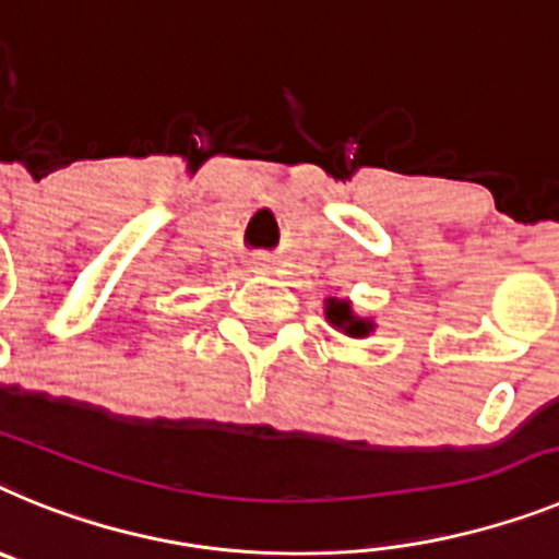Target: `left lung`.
Returning <instances> with one entry per match:
<instances>
[{
  "mask_svg": "<svg viewBox=\"0 0 559 559\" xmlns=\"http://www.w3.org/2000/svg\"><path fill=\"white\" fill-rule=\"evenodd\" d=\"M326 318L332 320L337 329H343L346 334H352V337H366V334L371 332V323H368V320L354 318L352 307H348L346 300H329Z\"/></svg>",
  "mask_w": 559,
  "mask_h": 559,
  "instance_id": "1",
  "label": "left lung"
}]
</instances>
